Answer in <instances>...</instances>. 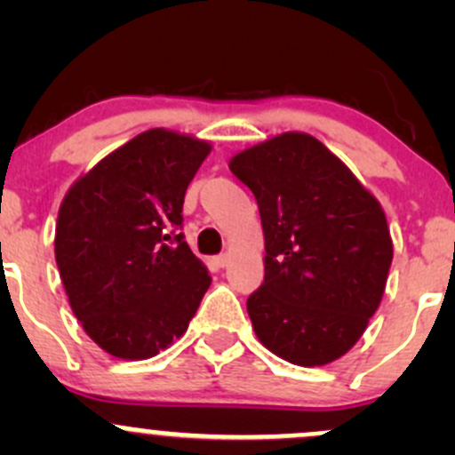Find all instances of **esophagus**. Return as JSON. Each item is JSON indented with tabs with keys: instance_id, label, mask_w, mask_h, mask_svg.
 Returning a JSON list of instances; mask_svg holds the SVG:
<instances>
[{
	"instance_id": "esophagus-1",
	"label": "esophagus",
	"mask_w": 455,
	"mask_h": 455,
	"mask_svg": "<svg viewBox=\"0 0 455 455\" xmlns=\"http://www.w3.org/2000/svg\"><path fill=\"white\" fill-rule=\"evenodd\" d=\"M228 259H231V257H228V253H222V255L215 257L213 264L218 266V268H224V266H228Z\"/></svg>"
}]
</instances>
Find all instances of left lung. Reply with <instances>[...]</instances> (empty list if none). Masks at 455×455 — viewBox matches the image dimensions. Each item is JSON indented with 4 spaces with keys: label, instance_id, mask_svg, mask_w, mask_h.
<instances>
[{
    "label": "left lung",
    "instance_id": "left-lung-1",
    "mask_svg": "<svg viewBox=\"0 0 455 455\" xmlns=\"http://www.w3.org/2000/svg\"><path fill=\"white\" fill-rule=\"evenodd\" d=\"M253 191L264 283L249 297L261 346L301 368L352 350L383 299L394 244L380 202L315 136L283 132L228 160Z\"/></svg>",
    "mask_w": 455,
    "mask_h": 455
}]
</instances>
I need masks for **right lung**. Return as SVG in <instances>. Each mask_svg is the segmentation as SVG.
<instances>
[{
	"instance_id": "1",
	"label": "right lung",
	"mask_w": 455,
	"mask_h": 455,
	"mask_svg": "<svg viewBox=\"0 0 455 455\" xmlns=\"http://www.w3.org/2000/svg\"><path fill=\"white\" fill-rule=\"evenodd\" d=\"M209 154V140L147 130L84 173L59 206L54 259L70 308L116 359L172 346L211 286L178 233L187 187Z\"/></svg>"
}]
</instances>
